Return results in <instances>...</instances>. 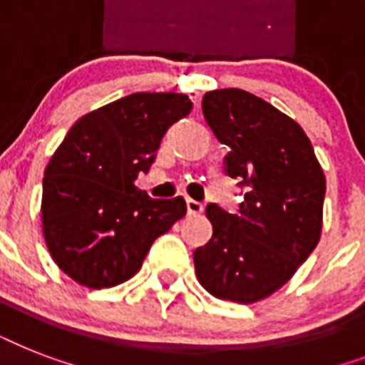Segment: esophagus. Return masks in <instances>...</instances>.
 Masks as SVG:
<instances>
[{"mask_svg":"<svg viewBox=\"0 0 365 365\" xmlns=\"http://www.w3.org/2000/svg\"><path fill=\"white\" fill-rule=\"evenodd\" d=\"M187 212H189V216H199V214L205 212V206L200 205L199 200L187 199Z\"/></svg>","mask_w":365,"mask_h":365,"instance_id":"obj_1","label":"esophagus"}]
</instances>
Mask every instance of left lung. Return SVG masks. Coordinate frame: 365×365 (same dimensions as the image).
Instances as JSON below:
<instances>
[{"label": "left lung", "instance_id": "left-lung-1", "mask_svg": "<svg viewBox=\"0 0 365 365\" xmlns=\"http://www.w3.org/2000/svg\"><path fill=\"white\" fill-rule=\"evenodd\" d=\"M202 113L246 193L237 214L208 205L214 233L195 250V272L214 297L248 305L282 288L317 248L326 176L303 128L265 100L220 88L205 94Z\"/></svg>", "mask_w": 365, "mask_h": 365}]
</instances>
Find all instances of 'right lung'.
Returning <instances> with one entry per match:
<instances>
[{"instance_id": "obj_1", "label": "right lung", "mask_w": 365, "mask_h": 365, "mask_svg": "<svg viewBox=\"0 0 365 365\" xmlns=\"http://www.w3.org/2000/svg\"><path fill=\"white\" fill-rule=\"evenodd\" d=\"M191 108L187 94H128L83 115L54 151L43 178V235L77 284L100 289L132 278L155 239L185 216L182 197L151 199L134 180Z\"/></svg>"}]
</instances>
